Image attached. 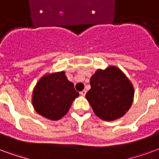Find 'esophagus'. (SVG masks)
I'll return each instance as SVG.
<instances>
[{
	"label": "esophagus",
	"mask_w": 159,
	"mask_h": 159,
	"mask_svg": "<svg viewBox=\"0 0 159 159\" xmlns=\"http://www.w3.org/2000/svg\"><path fill=\"white\" fill-rule=\"evenodd\" d=\"M86 93H87V91H86V90H83V91L80 92V94L82 95V96H85Z\"/></svg>",
	"instance_id": "obj_1"
}]
</instances>
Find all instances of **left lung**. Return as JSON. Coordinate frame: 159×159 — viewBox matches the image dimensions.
Segmentation results:
<instances>
[{
	"instance_id": "obj_1",
	"label": "left lung",
	"mask_w": 159,
	"mask_h": 159,
	"mask_svg": "<svg viewBox=\"0 0 159 159\" xmlns=\"http://www.w3.org/2000/svg\"><path fill=\"white\" fill-rule=\"evenodd\" d=\"M90 85L86 98L95 115L103 120L113 121L121 118L133 103V85L116 66L98 69L90 78Z\"/></svg>"
}]
</instances>
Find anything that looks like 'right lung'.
Here are the masks:
<instances>
[{
  "label": "right lung",
  "mask_w": 159,
  "mask_h": 159,
  "mask_svg": "<svg viewBox=\"0 0 159 159\" xmlns=\"http://www.w3.org/2000/svg\"><path fill=\"white\" fill-rule=\"evenodd\" d=\"M78 96L74 84L68 81L62 70L41 76L33 90L32 103L39 115L48 120H58L67 114Z\"/></svg>",
  "instance_id": "1"
}]
</instances>
